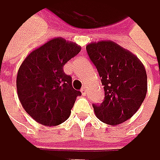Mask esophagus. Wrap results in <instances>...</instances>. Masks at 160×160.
I'll return each instance as SVG.
<instances>
[{"mask_svg":"<svg viewBox=\"0 0 160 160\" xmlns=\"http://www.w3.org/2000/svg\"><path fill=\"white\" fill-rule=\"evenodd\" d=\"M81 92H82V94L83 96H85V95H86V92H87V91H86V88L83 86V87L81 89Z\"/></svg>","mask_w":160,"mask_h":160,"instance_id":"34e87169","label":"esophagus"}]
</instances>
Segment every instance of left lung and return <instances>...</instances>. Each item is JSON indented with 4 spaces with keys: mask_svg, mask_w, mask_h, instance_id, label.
<instances>
[{
    "mask_svg": "<svg viewBox=\"0 0 160 160\" xmlns=\"http://www.w3.org/2000/svg\"><path fill=\"white\" fill-rule=\"evenodd\" d=\"M86 51L104 89L101 104H93L96 116L109 125L128 120L138 110L147 93V75L142 62L112 41L91 42Z\"/></svg>",
    "mask_w": 160,
    "mask_h": 160,
    "instance_id": "left-lung-1",
    "label": "left lung"
}]
</instances>
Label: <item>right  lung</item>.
Returning <instances> with one entry per match:
<instances>
[{"instance_id":"1","label":"right lung","mask_w":160,"mask_h":160,"mask_svg":"<svg viewBox=\"0 0 160 160\" xmlns=\"http://www.w3.org/2000/svg\"><path fill=\"white\" fill-rule=\"evenodd\" d=\"M82 47L62 38H55L33 50L22 62L17 75V92L22 106L37 122L57 126L71 114L82 93L72 86V78L63 65Z\"/></svg>"}]
</instances>
